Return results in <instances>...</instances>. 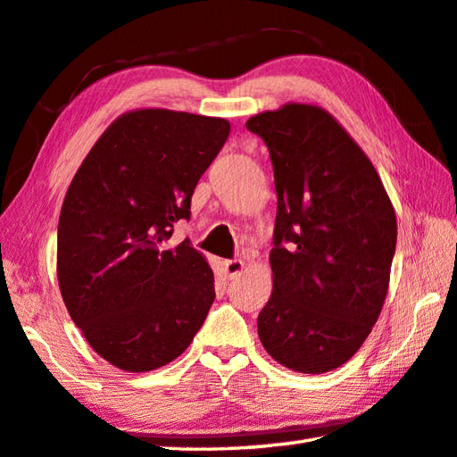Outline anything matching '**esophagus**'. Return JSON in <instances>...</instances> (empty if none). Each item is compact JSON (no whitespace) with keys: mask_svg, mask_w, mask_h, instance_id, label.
I'll return each instance as SVG.
<instances>
[{"mask_svg":"<svg viewBox=\"0 0 457 457\" xmlns=\"http://www.w3.org/2000/svg\"><path fill=\"white\" fill-rule=\"evenodd\" d=\"M223 271H226L229 279H234V277L241 275V271H244V262H241V259H229V262H223Z\"/></svg>","mask_w":457,"mask_h":457,"instance_id":"esophagus-1","label":"esophagus"}]
</instances>
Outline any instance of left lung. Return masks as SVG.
<instances>
[{
  "mask_svg": "<svg viewBox=\"0 0 457 457\" xmlns=\"http://www.w3.org/2000/svg\"><path fill=\"white\" fill-rule=\"evenodd\" d=\"M245 127L270 148L273 291L257 317L279 364L323 374L351 361L377 323L396 249V212L370 158L319 104L287 103Z\"/></svg>",
  "mask_w": 457,
  "mask_h": 457,
  "instance_id": "8db88e82",
  "label": "left lung"
}]
</instances>
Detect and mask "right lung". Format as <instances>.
<instances>
[{
  "instance_id": "obj_1",
  "label": "right lung",
  "mask_w": 457,
  "mask_h": 457,
  "mask_svg": "<svg viewBox=\"0 0 457 457\" xmlns=\"http://www.w3.org/2000/svg\"><path fill=\"white\" fill-rule=\"evenodd\" d=\"M229 122L168 109L114 119L88 150L62 200L57 279L73 323L106 362L150 372L178 359L216 299L208 259L170 245L190 218L200 176Z\"/></svg>"
}]
</instances>
